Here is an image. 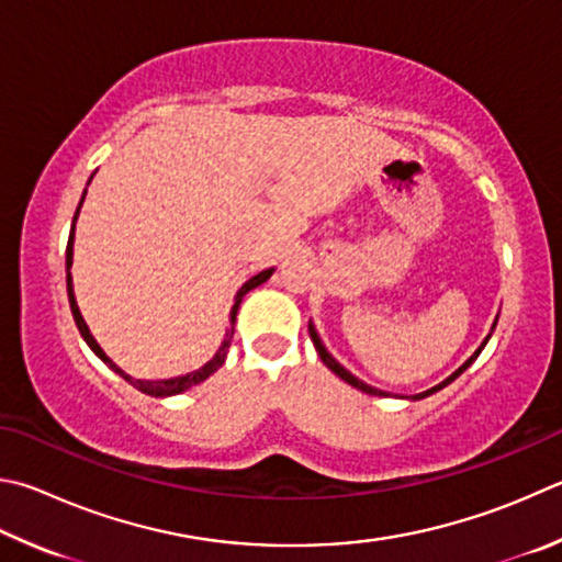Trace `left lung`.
I'll list each match as a JSON object with an SVG mask.
<instances>
[{
    "label": "left lung",
    "mask_w": 562,
    "mask_h": 562,
    "mask_svg": "<svg viewBox=\"0 0 562 562\" xmlns=\"http://www.w3.org/2000/svg\"><path fill=\"white\" fill-rule=\"evenodd\" d=\"M494 326H496V322H494ZM310 336H312V344H314V349H316V353H319V359L326 363V369H331L336 375H339V379L341 381H346V383H349V385H353V387H359V391H363V393H369V395H385L383 391H379V387H371V385H366L363 381H359V379H356V375H351L349 371H346L344 369V366L341 363H336L334 359H331V353L329 351H326L324 349V344H322V339H319V336H316V331H314V326L310 324ZM488 336H492V334H488ZM488 336H486V339H484V344L482 346H479V349L472 353V356H469V359L462 363V366H459V369L450 375V379H445L440 385H435V387H430V391H425V393H417V395H413L415 397V401H417V397H427V395H432V393H437V391H440V387H445L447 383H452L454 379H457V375L459 373H464L467 369H469V366H472V361L476 359V356L479 353H482V349H484V346H486V341H488Z\"/></svg>",
    "instance_id": "obj_1"
}]
</instances>
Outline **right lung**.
<instances>
[{
    "instance_id": "add662e5",
    "label": "right lung",
    "mask_w": 562,
    "mask_h": 562,
    "mask_svg": "<svg viewBox=\"0 0 562 562\" xmlns=\"http://www.w3.org/2000/svg\"><path fill=\"white\" fill-rule=\"evenodd\" d=\"M83 199H86V193H83ZM83 199H80V203H83ZM80 203H78V211H80ZM78 211H76V216H74V226H70L68 248H66V288H68L70 312H74V319H76L78 331H80V336H83V339H86V344L90 346V349H93V353L98 356V359H100V361H105L112 371L120 373L122 379H125V381H130L132 385L137 387V391L147 393V395H155V397H165V395H177V393H183V391H189L191 385H196V383H201V381H206L211 373H216V371L221 369V366H223V361H226L228 346H231V339H233V329L226 334V341H223V346L218 349V353L213 356V359H211L206 366H203V369L193 371V373H187V375H179V379H169V381H135V379H130V375H127L125 371H120L117 366L108 359V356L103 353V349H100V346H98V341L93 339V334H90L86 319H83V316H80V310H78V304H76V294H74V282H70V262H74V236H76V218H78ZM270 274H272V270H262V272L255 274V278H250L246 284H243V288H240V290H238V294H236V304H233V310H231V322H236V314H238V307H240L243 297H246V294H248L252 288H258V284H262L265 280H268Z\"/></svg>"
}]
</instances>
